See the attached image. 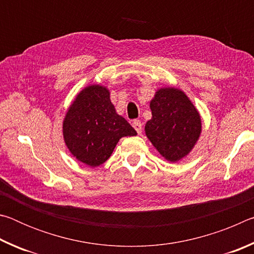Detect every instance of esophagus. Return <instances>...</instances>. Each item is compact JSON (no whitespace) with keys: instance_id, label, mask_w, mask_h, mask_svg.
<instances>
[{"instance_id":"esophagus-1","label":"esophagus","mask_w":254,"mask_h":254,"mask_svg":"<svg viewBox=\"0 0 254 254\" xmlns=\"http://www.w3.org/2000/svg\"><path fill=\"white\" fill-rule=\"evenodd\" d=\"M132 126L135 128V131L137 133H141V130H142V123H141L140 120H134V121L132 122Z\"/></svg>"}]
</instances>
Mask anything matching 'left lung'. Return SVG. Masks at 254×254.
<instances>
[{"instance_id": "8db88e82", "label": "left lung", "mask_w": 254, "mask_h": 254, "mask_svg": "<svg viewBox=\"0 0 254 254\" xmlns=\"http://www.w3.org/2000/svg\"><path fill=\"white\" fill-rule=\"evenodd\" d=\"M152 119L145 124V134L162 157L178 161L198 140L201 123L198 112L185 93L161 88L150 103Z\"/></svg>"}]
</instances>
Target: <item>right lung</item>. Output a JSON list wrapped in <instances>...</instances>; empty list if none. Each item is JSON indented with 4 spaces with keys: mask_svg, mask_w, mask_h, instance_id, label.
<instances>
[{
    "mask_svg": "<svg viewBox=\"0 0 254 254\" xmlns=\"http://www.w3.org/2000/svg\"><path fill=\"white\" fill-rule=\"evenodd\" d=\"M63 132L72 156L91 167L104 163L122 136L136 134L127 120L117 114L109 91L100 85L88 86L77 95Z\"/></svg>",
    "mask_w": 254,
    "mask_h": 254,
    "instance_id": "obj_1",
    "label": "right lung"
}]
</instances>
